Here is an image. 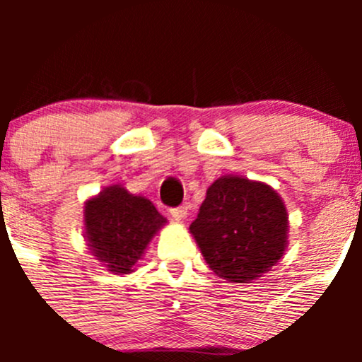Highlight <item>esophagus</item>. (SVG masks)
I'll list each match as a JSON object with an SVG mask.
<instances>
[{"instance_id": "34e87169", "label": "esophagus", "mask_w": 362, "mask_h": 362, "mask_svg": "<svg viewBox=\"0 0 362 362\" xmlns=\"http://www.w3.org/2000/svg\"><path fill=\"white\" fill-rule=\"evenodd\" d=\"M170 215L173 218H177V221H184L185 215H187V208L185 206H175V208H170Z\"/></svg>"}]
</instances>
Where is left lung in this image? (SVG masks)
Instances as JSON below:
<instances>
[{
	"label": "left lung",
	"instance_id": "left-lung-1",
	"mask_svg": "<svg viewBox=\"0 0 362 362\" xmlns=\"http://www.w3.org/2000/svg\"><path fill=\"white\" fill-rule=\"evenodd\" d=\"M287 228L286 206L272 187L222 177L210 185L189 229L218 276L249 284L282 257Z\"/></svg>",
	"mask_w": 362,
	"mask_h": 362
}]
</instances>
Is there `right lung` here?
I'll use <instances>...</instances> for the list:
<instances>
[{"mask_svg":"<svg viewBox=\"0 0 362 362\" xmlns=\"http://www.w3.org/2000/svg\"><path fill=\"white\" fill-rule=\"evenodd\" d=\"M166 218L148 199L113 185L86 204V235L113 273H129Z\"/></svg>","mask_w":362,"mask_h":362,"instance_id":"add662e5","label":"right lung"}]
</instances>
